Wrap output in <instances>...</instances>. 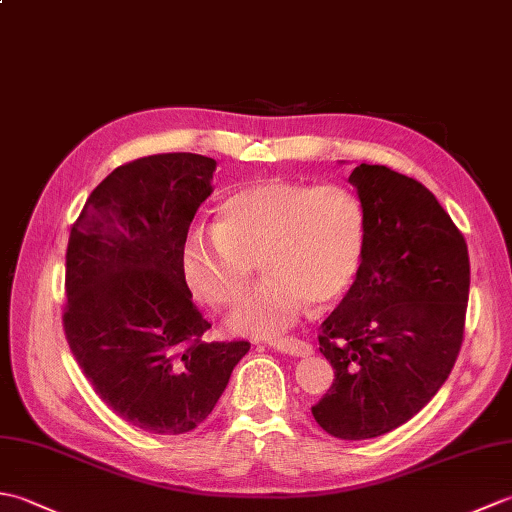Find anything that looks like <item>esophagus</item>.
I'll return each mask as SVG.
<instances>
[{
	"mask_svg": "<svg viewBox=\"0 0 512 512\" xmlns=\"http://www.w3.org/2000/svg\"><path fill=\"white\" fill-rule=\"evenodd\" d=\"M266 345L270 350H277L281 354H290V356H301V358H306L314 352L312 345L301 339H275V341H268Z\"/></svg>",
	"mask_w": 512,
	"mask_h": 512,
	"instance_id": "1",
	"label": "esophagus"
}]
</instances>
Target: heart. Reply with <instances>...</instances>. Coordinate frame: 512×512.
<instances>
[{"mask_svg":"<svg viewBox=\"0 0 512 512\" xmlns=\"http://www.w3.org/2000/svg\"><path fill=\"white\" fill-rule=\"evenodd\" d=\"M363 248L365 217L350 191L273 178L228 193L213 226H191L180 270L200 301L233 306L257 262L266 277L228 328L264 339L295 325L308 303L321 310L339 301L354 284Z\"/></svg>","mask_w":512,"mask_h":512,"instance_id":"b5f03b06","label":"heart"}]
</instances>
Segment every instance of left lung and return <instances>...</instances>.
<instances>
[{
	"instance_id": "left-lung-1",
	"label": "left lung",
	"mask_w": 512,
	"mask_h": 512,
	"mask_svg": "<svg viewBox=\"0 0 512 512\" xmlns=\"http://www.w3.org/2000/svg\"><path fill=\"white\" fill-rule=\"evenodd\" d=\"M347 182L365 217L363 262L321 323L336 378L312 416L334 438L367 440L416 416L449 378L471 264L458 226L418 180L363 162Z\"/></svg>"
}]
</instances>
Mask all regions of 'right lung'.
Returning a JSON list of instances; mask_svg holds the SVG:
<instances>
[{
	"label": "right lung",
	"mask_w": 512,
	"mask_h": 512,
	"mask_svg": "<svg viewBox=\"0 0 512 512\" xmlns=\"http://www.w3.org/2000/svg\"><path fill=\"white\" fill-rule=\"evenodd\" d=\"M217 162L158 154L114 169L72 224L63 330L83 376L134 427L180 436L213 411L248 341H202L180 244Z\"/></svg>",
	"instance_id": "add662e5"
}]
</instances>
